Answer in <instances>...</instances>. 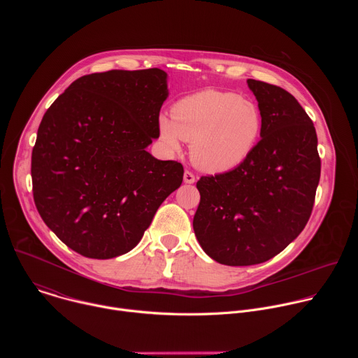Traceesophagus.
Masks as SVG:
<instances>
[{
	"instance_id": "obj_1",
	"label": "esophagus",
	"mask_w": 358,
	"mask_h": 358,
	"mask_svg": "<svg viewBox=\"0 0 358 358\" xmlns=\"http://www.w3.org/2000/svg\"><path fill=\"white\" fill-rule=\"evenodd\" d=\"M184 182L185 184H194L195 182V177L191 171H185L184 173Z\"/></svg>"
}]
</instances>
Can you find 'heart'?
<instances>
[{
	"label": "heart",
	"instance_id": "b5f03b06",
	"mask_svg": "<svg viewBox=\"0 0 358 358\" xmlns=\"http://www.w3.org/2000/svg\"><path fill=\"white\" fill-rule=\"evenodd\" d=\"M173 119L160 117L162 141L174 152L191 141L192 163L220 174L239 167L257 147L264 117L250 99L220 90H202L178 100Z\"/></svg>",
	"mask_w": 358,
	"mask_h": 358
}]
</instances>
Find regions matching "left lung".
<instances>
[{
	"label": "left lung",
	"instance_id": "obj_1",
	"mask_svg": "<svg viewBox=\"0 0 358 358\" xmlns=\"http://www.w3.org/2000/svg\"><path fill=\"white\" fill-rule=\"evenodd\" d=\"M264 117L261 140L236 169L201 177L195 236L228 266L269 261L308 224L320 180L313 122L285 89L248 79Z\"/></svg>",
	"mask_w": 358,
	"mask_h": 358
}]
</instances>
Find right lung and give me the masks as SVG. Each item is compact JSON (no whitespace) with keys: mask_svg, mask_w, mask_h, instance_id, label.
Instances as JSON below:
<instances>
[{"mask_svg":"<svg viewBox=\"0 0 358 358\" xmlns=\"http://www.w3.org/2000/svg\"><path fill=\"white\" fill-rule=\"evenodd\" d=\"M169 97L159 68L76 79L42 117L32 150L36 210L66 246L112 259L143 238L184 176L177 162L145 150L159 138Z\"/></svg>","mask_w":358,"mask_h":358,"instance_id":"1","label":"right lung"}]
</instances>
